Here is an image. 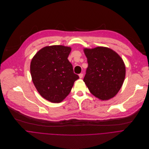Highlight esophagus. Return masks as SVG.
Listing matches in <instances>:
<instances>
[{
    "label": "esophagus",
    "instance_id": "1",
    "mask_svg": "<svg viewBox=\"0 0 149 149\" xmlns=\"http://www.w3.org/2000/svg\"><path fill=\"white\" fill-rule=\"evenodd\" d=\"M79 76L80 79H81L83 77V73H80V74H79Z\"/></svg>",
    "mask_w": 149,
    "mask_h": 149
}]
</instances>
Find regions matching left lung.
I'll return each instance as SVG.
<instances>
[{"label":"left lung","instance_id":"left-lung-1","mask_svg":"<svg viewBox=\"0 0 149 149\" xmlns=\"http://www.w3.org/2000/svg\"><path fill=\"white\" fill-rule=\"evenodd\" d=\"M88 67L83 81L96 97L107 100L117 95L126 75V68L121 57L105 47L84 49Z\"/></svg>","mask_w":149,"mask_h":149}]
</instances>
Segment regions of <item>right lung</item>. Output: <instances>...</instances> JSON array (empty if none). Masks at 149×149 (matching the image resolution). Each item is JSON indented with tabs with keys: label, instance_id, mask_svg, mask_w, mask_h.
Segmentation results:
<instances>
[{
	"label": "right lung",
	"instance_id": "add662e5",
	"mask_svg": "<svg viewBox=\"0 0 149 149\" xmlns=\"http://www.w3.org/2000/svg\"><path fill=\"white\" fill-rule=\"evenodd\" d=\"M70 47L46 46L37 52L31 63L33 83L39 94L52 103H60L70 93L79 77L68 59Z\"/></svg>",
	"mask_w": 149,
	"mask_h": 149
}]
</instances>
